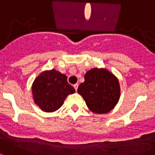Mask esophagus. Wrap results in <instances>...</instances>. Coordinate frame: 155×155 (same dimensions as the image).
Masks as SVG:
<instances>
[{"mask_svg":"<svg viewBox=\"0 0 155 155\" xmlns=\"http://www.w3.org/2000/svg\"><path fill=\"white\" fill-rule=\"evenodd\" d=\"M74 89H75V91H77V90H78V84H75V85H74Z\"/></svg>","mask_w":155,"mask_h":155,"instance_id":"obj_1","label":"esophagus"}]
</instances>
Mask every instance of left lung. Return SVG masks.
<instances>
[{
	"label": "left lung",
	"mask_w": 155,
	"mask_h": 155,
	"mask_svg": "<svg viewBox=\"0 0 155 155\" xmlns=\"http://www.w3.org/2000/svg\"><path fill=\"white\" fill-rule=\"evenodd\" d=\"M85 81L79 85L78 92L86 106L96 114L108 113L116 107L120 96L118 78L104 68H94L87 71Z\"/></svg>",
	"instance_id": "1"
}]
</instances>
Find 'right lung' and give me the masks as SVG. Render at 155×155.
Here are the masks:
<instances>
[{"mask_svg":"<svg viewBox=\"0 0 155 155\" xmlns=\"http://www.w3.org/2000/svg\"><path fill=\"white\" fill-rule=\"evenodd\" d=\"M35 104L45 112H53L61 107L69 94L75 90L67 81V76L56 69L43 71L31 86Z\"/></svg>","mask_w":155,"mask_h":155,"instance_id":"add662e5","label":"right lung"}]
</instances>
